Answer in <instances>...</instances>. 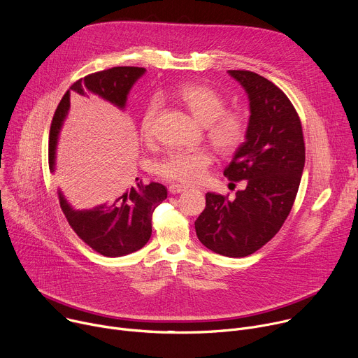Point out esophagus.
Masks as SVG:
<instances>
[{"label":"esophagus","instance_id":"1","mask_svg":"<svg viewBox=\"0 0 358 358\" xmlns=\"http://www.w3.org/2000/svg\"><path fill=\"white\" fill-rule=\"evenodd\" d=\"M169 191H170L171 194H180V192H182V191H187V187H185V185H180V184H170Z\"/></svg>","mask_w":358,"mask_h":358}]
</instances>
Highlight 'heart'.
Returning a JSON list of instances; mask_svg holds the SVG:
<instances>
[{
	"label": "heart",
	"mask_w": 358,
	"mask_h": 358,
	"mask_svg": "<svg viewBox=\"0 0 358 358\" xmlns=\"http://www.w3.org/2000/svg\"><path fill=\"white\" fill-rule=\"evenodd\" d=\"M176 96L192 116L206 126L208 141L222 155L236 151L246 138L248 122L243 113L225 110L224 97L213 87L199 83H184ZM159 113L157 101H151L141 119V137L151 141ZM213 157L206 150L173 151L159 164V174L181 184H196L207 176Z\"/></svg>",
	"instance_id": "obj_1"
}]
</instances>
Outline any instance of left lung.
<instances>
[{
  "mask_svg": "<svg viewBox=\"0 0 358 358\" xmlns=\"http://www.w3.org/2000/svg\"><path fill=\"white\" fill-rule=\"evenodd\" d=\"M249 99L246 138L224 170L229 181L246 180L235 199L206 194V210L195 221L203 246L243 258L269 242L286 221L304 167L301 123L287 96L266 78L228 71Z\"/></svg>",
  "mask_w": 358,
  "mask_h": 358,
  "instance_id": "left-lung-1",
  "label": "left lung"
}]
</instances>
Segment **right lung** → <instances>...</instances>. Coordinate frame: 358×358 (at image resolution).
Returning <instances> with one entry per match:
<instances>
[{"label": "right lung", "instance_id": "1", "mask_svg": "<svg viewBox=\"0 0 358 358\" xmlns=\"http://www.w3.org/2000/svg\"><path fill=\"white\" fill-rule=\"evenodd\" d=\"M145 73L144 68L116 66L76 80L64 94L49 131V170L55 173L57 145L62 124L71 108V96L87 99L96 94L120 110L133 85ZM137 180V178H136ZM61 208L76 235L97 253L109 258L124 257L141 249L151 236V217L167 198V188L160 182H137L126 191H115L110 199L92 210H75L58 189Z\"/></svg>", "mask_w": 358, "mask_h": 358}]
</instances>
